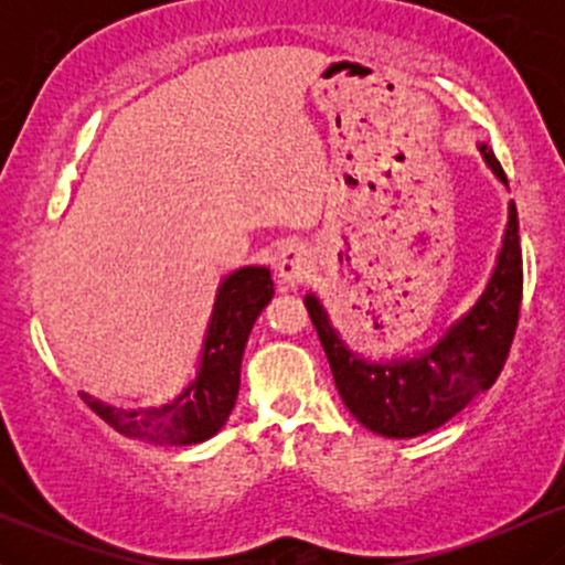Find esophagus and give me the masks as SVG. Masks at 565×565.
<instances>
[{
	"mask_svg": "<svg viewBox=\"0 0 565 565\" xmlns=\"http://www.w3.org/2000/svg\"><path fill=\"white\" fill-rule=\"evenodd\" d=\"M278 278L287 284H300L308 278L310 270H313V257H310V249L305 244H287L281 252H278L276 260Z\"/></svg>",
	"mask_w": 565,
	"mask_h": 565,
	"instance_id": "34e87169",
	"label": "esophagus"
}]
</instances>
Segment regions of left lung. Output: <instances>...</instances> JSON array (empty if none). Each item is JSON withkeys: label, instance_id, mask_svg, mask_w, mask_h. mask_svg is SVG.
<instances>
[{"label": "left lung", "instance_id": "left-lung-1", "mask_svg": "<svg viewBox=\"0 0 565 565\" xmlns=\"http://www.w3.org/2000/svg\"><path fill=\"white\" fill-rule=\"evenodd\" d=\"M483 157L497 178L508 183L494 153L483 148ZM521 300L523 255L518 212L510 204L504 244L483 297L419 359L385 366L366 364L345 350L316 297H305V308L350 414L380 436L414 438L449 423L494 385L515 340Z\"/></svg>", "mask_w": 565, "mask_h": 565}]
</instances>
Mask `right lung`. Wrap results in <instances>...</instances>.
<instances>
[{"label": "right lung", "instance_id": "obj_1", "mask_svg": "<svg viewBox=\"0 0 565 565\" xmlns=\"http://www.w3.org/2000/svg\"><path fill=\"white\" fill-rule=\"evenodd\" d=\"M274 297L270 270L242 268L231 274L217 291L215 313L206 332L204 361L196 382L170 406L121 412L103 406L100 401L82 395L87 406L116 433L148 444L191 446L212 438L225 425L238 395L244 345L249 340L252 323Z\"/></svg>", "mask_w": 565, "mask_h": 565}]
</instances>
